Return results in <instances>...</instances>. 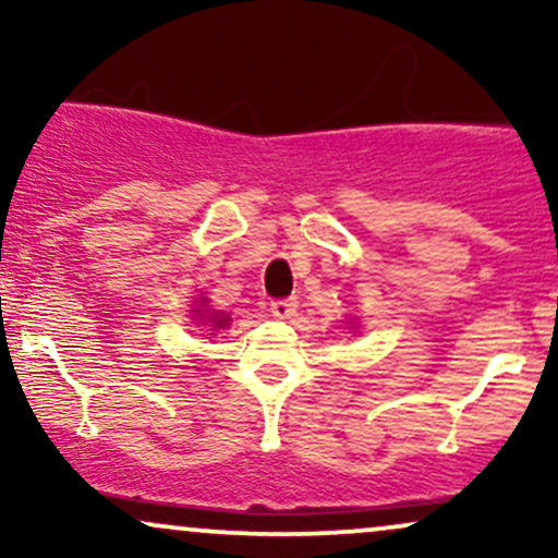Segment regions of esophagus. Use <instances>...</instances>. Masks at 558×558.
<instances>
[{
    "label": "esophagus",
    "mask_w": 558,
    "mask_h": 558,
    "mask_svg": "<svg viewBox=\"0 0 558 558\" xmlns=\"http://www.w3.org/2000/svg\"><path fill=\"white\" fill-rule=\"evenodd\" d=\"M296 306H299V299L296 296H288V299H275V301H270V312L278 319H288L293 315V312H296Z\"/></svg>",
    "instance_id": "34e87169"
}]
</instances>
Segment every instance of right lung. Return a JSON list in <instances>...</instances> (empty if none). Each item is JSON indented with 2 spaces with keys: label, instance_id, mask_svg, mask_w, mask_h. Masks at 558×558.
Listing matches in <instances>:
<instances>
[{
  "label": "right lung",
  "instance_id": "1",
  "mask_svg": "<svg viewBox=\"0 0 558 558\" xmlns=\"http://www.w3.org/2000/svg\"><path fill=\"white\" fill-rule=\"evenodd\" d=\"M215 319V328H222V325H228V317H213Z\"/></svg>",
  "mask_w": 558,
  "mask_h": 558
}]
</instances>
